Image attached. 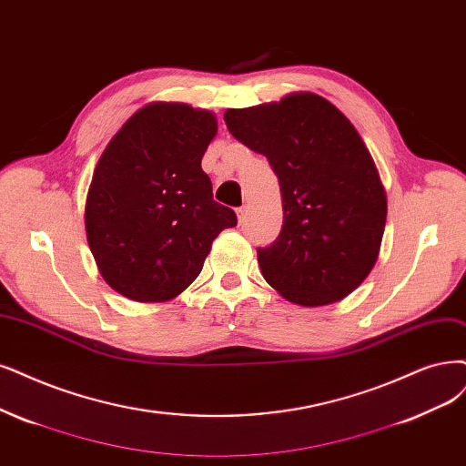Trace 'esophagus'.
I'll return each mask as SVG.
<instances>
[{
  "label": "esophagus",
  "instance_id": "1",
  "mask_svg": "<svg viewBox=\"0 0 466 466\" xmlns=\"http://www.w3.org/2000/svg\"><path fill=\"white\" fill-rule=\"evenodd\" d=\"M246 215H248V209L246 207H239V209H236V217H238V222L242 224L246 220Z\"/></svg>",
  "mask_w": 466,
  "mask_h": 466
}]
</instances>
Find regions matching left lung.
Instances as JSON below:
<instances>
[{
	"label": "left lung",
	"mask_w": 466,
	"mask_h": 466,
	"mask_svg": "<svg viewBox=\"0 0 466 466\" xmlns=\"http://www.w3.org/2000/svg\"><path fill=\"white\" fill-rule=\"evenodd\" d=\"M224 123L279 177L284 222L257 251L265 280L301 307L348 298L374 268L388 198L372 155L350 118L313 92L227 109Z\"/></svg>",
	"instance_id": "8db88e82"
}]
</instances>
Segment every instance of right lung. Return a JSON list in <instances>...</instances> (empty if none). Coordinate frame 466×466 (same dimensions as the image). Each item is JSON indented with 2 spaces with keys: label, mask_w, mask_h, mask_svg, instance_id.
Masks as SVG:
<instances>
[{
  "label": "right lung",
  "mask_w": 466,
  "mask_h": 466,
  "mask_svg": "<svg viewBox=\"0 0 466 466\" xmlns=\"http://www.w3.org/2000/svg\"><path fill=\"white\" fill-rule=\"evenodd\" d=\"M218 130L213 111L153 101L116 130L94 168L84 227L97 270L137 303L178 298L236 215L213 199L201 157Z\"/></svg>",
  "instance_id": "right-lung-1"
}]
</instances>
